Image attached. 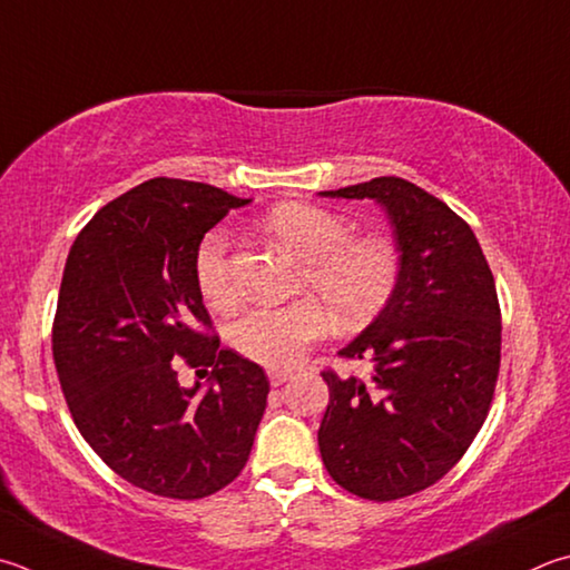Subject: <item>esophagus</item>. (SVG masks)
<instances>
[{"label": "esophagus", "instance_id": "esophagus-1", "mask_svg": "<svg viewBox=\"0 0 570 570\" xmlns=\"http://www.w3.org/2000/svg\"><path fill=\"white\" fill-rule=\"evenodd\" d=\"M288 379H292V374H288V371H278V368L268 371V381H272V386H282V384H286Z\"/></svg>", "mask_w": 570, "mask_h": 570}]
</instances>
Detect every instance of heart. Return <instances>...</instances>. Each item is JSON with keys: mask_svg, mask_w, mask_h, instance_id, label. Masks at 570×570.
<instances>
[{"mask_svg": "<svg viewBox=\"0 0 570 570\" xmlns=\"http://www.w3.org/2000/svg\"><path fill=\"white\" fill-rule=\"evenodd\" d=\"M264 229L304 264L302 286L314 292L341 328L366 324L389 302L399 282V252L381 236H351V224L314 204L286 202L266 214ZM226 236L212 232L196 252V282L206 302L232 308L239 298L226 258ZM326 314L312 298L286 306H256L229 326V344L262 366L286 368L324 336Z\"/></svg>", "mask_w": 570, "mask_h": 570, "instance_id": "heart-1", "label": "heart"}]
</instances>
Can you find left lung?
Segmentation results:
<instances>
[{
	"label": "left lung",
	"mask_w": 570,
	"mask_h": 570,
	"mask_svg": "<svg viewBox=\"0 0 570 570\" xmlns=\"http://www.w3.org/2000/svg\"><path fill=\"white\" fill-rule=\"evenodd\" d=\"M328 199H374L399 252V282L379 316L338 348L368 379L326 371L318 451L341 489L393 501L429 489L471 446L501 364V312L479 239L416 184L379 177Z\"/></svg>",
	"instance_id": "1"
}]
</instances>
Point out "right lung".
I'll list each match as a JSON object with an SVG mask.
<instances>
[{
    "label": "right lung",
    "instance_id": "add662e5",
    "mask_svg": "<svg viewBox=\"0 0 570 570\" xmlns=\"http://www.w3.org/2000/svg\"><path fill=\"white\" fill-rule=\"evenodd\" d=\"M252 199L157 177L95 214L71 244L51 351L81 436L114 473L164 499H204L242 473L264 368L219 338L196 282L204 234ZM177 355L209 375L184 387Z\"/></svg>",
    "mask_w": 570,
    "mask_h": 570
}]
</instances>
